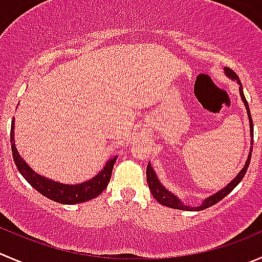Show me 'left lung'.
Returning <instances> with one entry per match:
<instances>
[{
    "instance_id": "8db88e82",
    "label": "left lung",
    "mask_w": 262,
    "mask_h": 262,
    "mask_svg": "<svg viewBox=\"0 0 262 262\" xmlns=\"http://www.w3.org/2000/svg\"><path fill=\"white\" fill-rule=\"evenodd\" d=\"M224 73H225V75H227V77H229V79L237 80V83L239 84V95H241V98H242L243 103H245L246 110H247L248 120H250L251 144H252L253 143V124H252V118H251L250 107H248V102L246 101L245 93H243L242 83L239 82V78H238V75L235 74V73L233 72L232 69H229V68H224ZM251 152H252V148L250 149V154H248L247 161H246L245 166H243V169L241 170L239 172H238L237 177H235L234 179H233L232 182L229 183V184H227V187H224L223 189H220L219 192H216L215 194L210 195L209 199L204 200V202H202V204L200 205V206H197V207L187 206V205H184L182 201H180L179 199H178L174 193L169 192V190H167L166 188H165L164 185L161 184V182L159 180L157 175L155 174V170L152 169L151 164H148V166H147V170H146L147 183H148L149 190H151L152 195H154L155 199H156V201L160 202V204L164 205V206H166V207H171V209H177V210H187V211H188V210H189V211H190V210H195V211H200V210H205V209H207V207H210V206H214V205L217 204L219 201H222L224 197H227V195L229 194V193L232 192V190L234 189V188L237 187L238 184H239L241 180H242L243 177L246 175V171H247V169H248V165H250Z\"/></svg>"
}]
</instances>
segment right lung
Segmentation results:
<instances>
[{
  "label": "right lung",
  "instance_id": "add662e5",
  "mask_svg": "<svg viewBox=\"0 0 262 262\" xmlns=\"http://www.w3.org/2000/svg\"><path fill=\"white\" fill-rule=\"evenodd\" d=\"M10 136H11L12 156H14V161L16 164V167L20 171V174L40 194L52 200V201L58 202V204H82V202H87L90 200L96 199L97 195H100L106 189L108 182H110L114 164H115L116 159H118V156H114L113 159L108 160L105 166H103V169L96 177L87 180V182L79 183V184H63V183L55 182V180L47 179L46 177L37 174L20 157L19 152H17L16 147H15L14 120L11 123V134Z\"/></svg>",
  "mask_w": 262,
  "mask_h": 262
}]
</instances>
